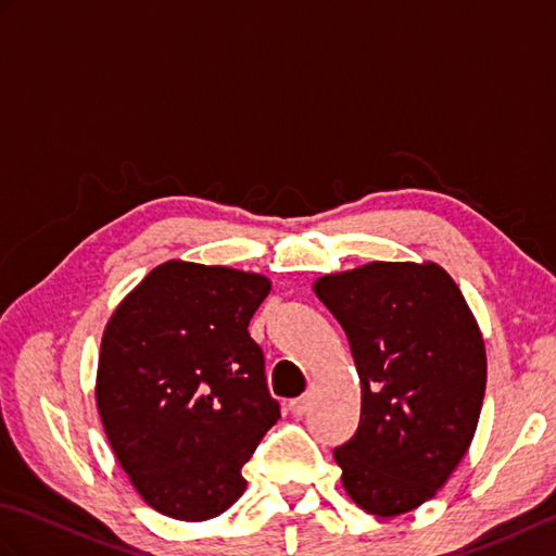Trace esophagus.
Here are the masks:
<instances>
[{"label": "esophagus", "mask_w": 556, "mask_h": 556, "mask_svg": "<svg viewBox=\"0 0 556 556\" xmlns=\"http://www.w3.org/2000/svg\"><path fill=\"white\" fill-rule=\"evenodd\" d=\"M308 408H311V396L308 394H303L299 399H291L289 401V410L293 413V416H305V413H308Z\"/></svg>", "instance_id": "1"}]
</instances>
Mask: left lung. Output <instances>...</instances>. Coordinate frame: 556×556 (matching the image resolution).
<instances>
[{
    "label": "left lung",
    "mask_w": 556,
    "mask_h": 556,
    "mask_svg": "<svg viewBox=\"0 0 556 556\" xmlns=\"http://www.w3.org/2000/svg\"><path fill=\"white\" fill-rule=\"evenodd\" d=\"M349 337L361 422L334 448L361 509L399 516L434 497L473 440L485 344L454 279L434 263H370L315 281Z\"/></svg>",
    "instance_id": "8db88e82"
}]
</instances>
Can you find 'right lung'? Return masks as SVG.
<instances>
[{"mask_svg": "<svg viewBox=\"0 0 556 556\" xmlns=\"http://www.w3.org/2000/svg\"><path fill=\"white\" fill-rule=\"evenodd\" d=\"M269 293L253 271L172 260L104 329L98 410L152 509L207 521L241 497V468L279 418L248 323Z\"/></svg>", "mask_w": 556, "mask_h": 556, "instance_id": "add662e5", "label": "right lung"}]
</instances>
